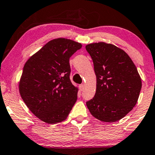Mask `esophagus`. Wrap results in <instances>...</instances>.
I'll list each match as a JSON object with an SVG mask.
<instances>
[{
    "label": "esophagus",
    "instance_id": "obj_1",
    "mask_svg": "<svg viewBox=\"0 0 155 155\" xmlns=\"http://www.w3.org/2000/svg\"><path fill=\"white\" fill-rule=\"evenodd\" d=\"M84 84H80L79 85V89H80V90H81V91H82V90H84Z\"/></svg>",
    "mask_w": 155,
    "mask_h": 155
}]
</instances>
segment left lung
<instances>
[{"instance_id":"1","label":"left lung","mask_w":155,"mask_h":155,"mask_svg":"<svg viewBox=\"0 0 155 155\" xmlns=\"http://www.w3.org/2000/svg\"><path fill=\"white\" fill-rule=\"evenodd\" d=\"M93 61L97 84L94 97L86 104L94 117L106 122L123 118L136 106L141 79L125 51L104 42L86 46Z\"/></svg>"}]
</instances>
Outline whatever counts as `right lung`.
Segmentation results:
<instances>
[{
    "label": "right lung",
    "instance_id": "obj_1",
    "mask_svg": "<svg viewBox=\"0 0 155 155\" xmlns=\"http://www.w3.org/2000/svg\"><path fill=\"white\" fill-rule=\"evenodd\" d=\"M81 47L71 39H53L25 64L19 93L32 113L46 123L66 120L77 100L69 59Z\"/></svg>",
    "mask_w": 155,
    "mask_h": 155
}]
</instances>
